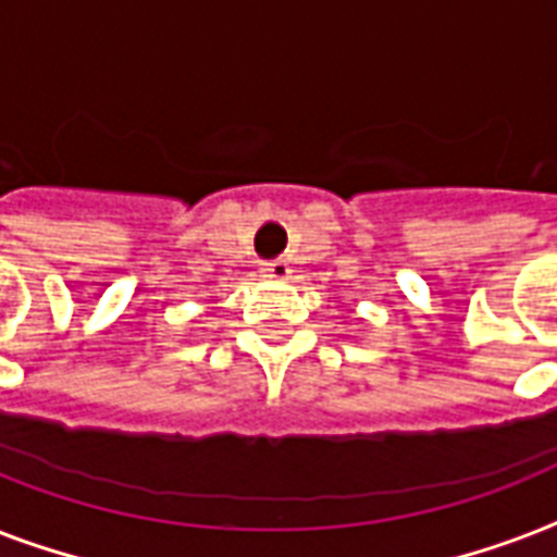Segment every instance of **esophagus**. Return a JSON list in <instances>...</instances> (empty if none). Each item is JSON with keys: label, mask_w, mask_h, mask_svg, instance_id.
<instances>
[{"label": "esophagus", "mask_w": 557, "mask_h": 557, "mask_svg": "<svg viewBox=\"0 0 557 557\" xmlns=\"http://www.w3.org/2000/svg\"><path fill=\"white\" fill-rule=\"evenodd\" d=\"M262 274L271 280H286L288 274H292V265H288L283 257H277V260H265L262 262Z\"/></svg>", "instance_id": "1"}]
</instances>
